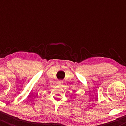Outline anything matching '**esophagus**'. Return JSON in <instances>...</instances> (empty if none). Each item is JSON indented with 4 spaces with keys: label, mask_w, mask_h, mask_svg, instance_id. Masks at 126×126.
<instances>
[{
    "label": "esophagus",
    "mask_w": 126,
    "mask_h": 126,
    "mask_svg": "<svg viewBox=\"0 0 126 126\" xmlns=\"http://www.w3.org/2000/svg\"><path fill=\"white\" fill-rule=\"evenodd\" d=\"M63 83V80H58L57 81V84L59 86H61L62 84Z\"/></svg>",
    "instance_id": "1"
}]
</instances>
